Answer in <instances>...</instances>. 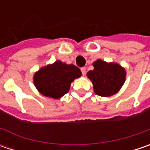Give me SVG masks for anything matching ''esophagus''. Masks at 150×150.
Listing matches in <instances>:
<instances>
[{
	"label": "esophagus",
	"instance_id": "34e87169",
	"mask_svg": "<svg viewBox=\"0 0 150 150\" xmlns=\"http://www.w3.org/2000/svg\"><path fill=\"white\" fill-rule=\"evenodd\" d=\"M81 72H82V73H83V75H85L86 74V67H82L81 68Z\"/></svg>",
	"mask_w": 150,
	"mask_h": 150
}]
</instances>
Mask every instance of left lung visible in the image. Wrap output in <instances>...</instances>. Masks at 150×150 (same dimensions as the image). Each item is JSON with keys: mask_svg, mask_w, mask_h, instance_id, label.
<instances>
[{"mask_svg": "<svg viewBox=\"0 0 150 150\" xmlns=\"http://www.w3.org/2000/svg\"><path fill=\"white\" fill-rule=\"evenodd\" d=\"M93 70L88 72L87 76L93 85L97 95L110 97L121 89L126 79L124 67L117 62H107L98 59L93 63Z\"/></svg>", "mask_w": 150, "mask_h": 150, "instance_id": "obj_1", "label": "left lung"}]
</instances>
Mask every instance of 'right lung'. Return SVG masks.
Masks as SVG:
<instances>
[{
  "instance_id": "obj_1",
  "label": "right lung",
  "mask_w": 150,
  "mask_h": 150,
  "mask_svg": "<svg viewBox=\"0 0 150 150\" xmlns=\"http://www.w3.org/2000/svg\"><path fill=\"white\" fill-rule=\"evenodd\" d=\"M81 76L78 67L57 60L35 72L33 83L41 94L58 99L68 93L74 79Z\"/></svg>"
}]
</instances>
